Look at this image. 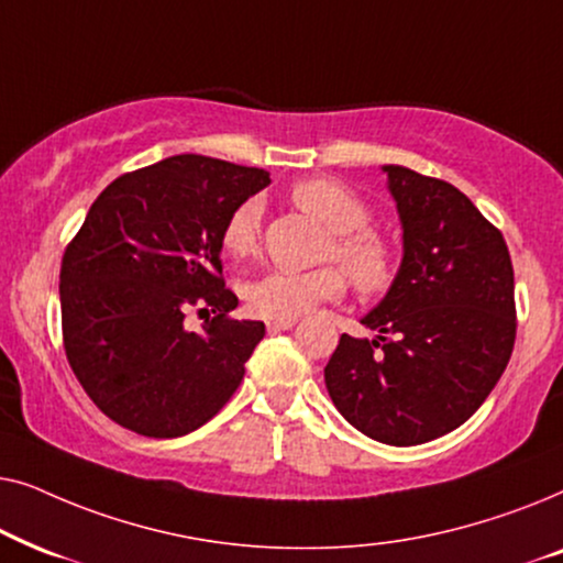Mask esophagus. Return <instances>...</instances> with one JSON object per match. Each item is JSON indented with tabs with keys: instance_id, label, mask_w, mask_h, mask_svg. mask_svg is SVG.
Returning <instances> with one entry per match:
<instances>
[{
	"instance_id": "obj_1",
	"label": "esophagus",
	"mask_w": 563,
	"mask_h": 563,
	"mask_svg": "<svg viewBox=\"0 0 563 563\" xmlns=\"http://www.w3.org/2000/svg\"><path fill=\"white\" fill-rule=\"evenodd\" d=\"M297 325V318H282V320H266L268 333H279V330H289Z\"/></svg>"
}]
</instances>
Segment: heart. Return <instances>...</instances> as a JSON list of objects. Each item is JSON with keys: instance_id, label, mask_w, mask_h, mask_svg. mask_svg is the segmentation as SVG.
I'll return each instance as SVG.
<instances>
[{"instance_id": "b5f03b06", "label": "heart", "mask_w": 563, "mask_h": 563, "mask_svg": "<svg viewBox=\"0 0 563 563\" xmlns=\"http://www.w3.org/2000/svg\"><path fill=\"white\" fill-rule=\"evenodd\" d=\"M289 197L299 210L312 214L333 233L325 258H335L344 268L333 264L312 272L276 268L251 279L243 287V297L253 312L268 320L297 318L314 305L343 297V291L349 289V276L361 295L368 297L382 295L391 287L397 274L395 245L387 235L368 225L372 210L356 191L328 176H312L297 181L289 189ZM261 218H264V205L258 197L243 199L230 210L220 233L228 256L249 258L258 251ZM345 271L350 274L345 275Z\"/></svg>"}]
</instances>
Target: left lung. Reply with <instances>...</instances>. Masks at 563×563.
Wrapping results in <instances>:
<instances>
[{
  "label": "left lung",
  "instance_id": "obj_1",
  "mask_svg": "<svg viewBox=\"0 0 563 563\" xmlns=\"http://www.w3.org/2000/svg\"><path fill=\"white\" fill-rule=\"evenodd\" d=\"M402 220L399 274L364 325L341 335L328 395L361 433L389 445L441 438L472 418L515 345V276L499 230L453 184L384 166Z\"/></svg>",
  "mask_w": 563,
  "mask_h": 563
}]
</instances>
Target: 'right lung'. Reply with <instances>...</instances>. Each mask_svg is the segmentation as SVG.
<instances>
[{
    "label": "right lung",
    "mask_w": 563,
    "mask_h": 563,
    "mask_svg": "<svg viewBox=\"0 0 563 563\" xmlns=\"http://www.w3.org/2000/svg\"><path fill=\"white\" fill-rule=\"evenodd\" d=\"M272 181L264 168L184 153L122 174L60 261L66 358L91 402L148 438L187 435L235 395L266 328L233 320L220 233ZM207 313L199 334L186 314ZM213 318H209V312Z\"/></svg>",
    "instance_id": "obj_1"
}]
</instances>
